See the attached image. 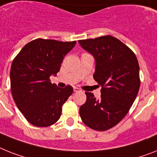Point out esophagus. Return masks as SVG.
Listing matches in <instances>:
<instances>
[{
  "instance_id": "34e87169",
  "label": "esophagus",
  "mask_w": 157,
  "mask_h": 157,
  "mask_svg": "<svg viewBox=\"0 0 157 157\" xmlns=\"http://www.w3.org/2000/svg\"><path fill=\"white\" fill-rule=\"evenodd\" d=\"M74 91H75V92H80V91H81V90L77 87H75L74 88Z\"/></svg>"
}]
</instances>
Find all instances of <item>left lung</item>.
Instances as JSON below:
<instances>
[{
	"mask_svg": "<svg viewBox=\"0 0 157 157\" xmlns=\"http://www.w3.org/2000/svg\"><path fill=\"white\" fill-rule=\"evenodd\" d=\"M78 43L94 57L93 77L102 86L99 99L86 92L80 117L91 129L108 130L124 119L136 98L140 85L139 63L131 49L110 35L79 40Z\"/></svg>",
	"mask_w": 157,
	"mask_h": 157,
	"instance_id": "8db88e82",
	"label": "left lung"
}]
</instances>
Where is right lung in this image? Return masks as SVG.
<instances>
[{"instance_id": "1", "label": "right lung", "mask_w": 157, "mask_h": 157, "mask_svg": "<svg viewBox=\"0 0 157 157\" xmlns=\"http://www.w3.org/2000/svg\"><path fill=\"white\" fill-rule=\"evenodd\" d=\"M76 41L37 38L27 43L13 61L11 92L17 107L31 124L48 127L61 116L62 107L73 87L57 86L50 80L56 76L66 54Z\"/></svg>"}]
</instances>
